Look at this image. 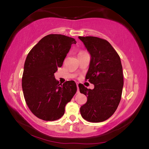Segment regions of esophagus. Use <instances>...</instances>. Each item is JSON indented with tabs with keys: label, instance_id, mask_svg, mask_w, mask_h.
Listing matches in <instances>:
<instances>
[{
	"label": "esophagus",
	"instance_id": "esophagus-1",
	"mask_svg": "<svg viewBox=\"0 0 149 149\" xmlns=\"http://www.w3.org/2000/svg\"><path fill=\"white\" fill-rule=\"evenodd\" d=\"M78 84H78V83H77L76 85H77V91L79 92V87H78Z\"/></svg>",
	"mask_w": 149,
	"mask_h": 149
}]
</instances>
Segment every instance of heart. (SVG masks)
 <instances>
[{
	"label": "heart",
	"instance_id": "heart-1",
	"mask_svg": "<svg viewBox=\"0 0 149 149\" xmlns=\"http://www.w3.org/2000/svg\"><path fill=\"white\" fill-rule=\"evenodd\" d=\"M80 53H81V52H80Z\"/></svg>",
	"mask_w": 149,
	"mask_h": 149
}]
</instances>
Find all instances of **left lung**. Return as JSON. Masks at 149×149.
Returning a JSON list of instances; mask_svg holds the SVG:
<instances>
[{"label":"left lung","instance_id":"left-lung-1","mask_svg":"<svg viewBox=\"0 0 149 149\" xmlns=\"http://www.w3.org/2000/svg\"><path fill=\"white\" fill-rule=\"evenodd\" d=\"M91 56L86 79L95 85L89 89L79 84V91L87 97L80 108L84 119L101 122L112 116L122 97L123 76L121 60L107 41L97 37H79Z\"/></svg>","mask_w":149,"mask_h":149}]
</instances>
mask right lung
Masks as SVG:
<instances>
[{"mask_svg": "<svg viewBox=\"0 0 149 149\" xmlns=\"http://www.w3.org/2000/svg\"><path fill=\"white\" fill-rule=\"evenodd\" d=\"M74 38L60 34L44 37L27 54L22 76V90L27 107L35 116L45 121L58 120L65 107L75 94L74 81L62 85L54 77L63 64Z\"/></svg>", "mask_w": 149, "mask_h": 149, "instance_id": "add662e5", "label": "right lung"}]
</instances>
